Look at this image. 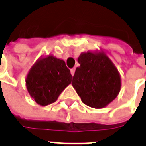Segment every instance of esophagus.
<instances>
[{
	"label": "esophagus",
	"instance_id": "esophagus-1",
	"mask_svg": "<svg viewBox=\"0 0 146 146\" xmlns=\"http://www.w3.org/2000/svg\"><path fill=\"white\" fill-rule=\"evenodd\" d=\"M75 71H76V69H75V68H73V69H71V70H70V73H71V75H72V76H74V75H75Z\"/></svg>",
	"mask_w": 146,
	"mask_h": 146
}]
</instances>
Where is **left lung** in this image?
Wrapping results in <instances>:
<instances>
[{
  "instance_id": "8db88e82",
  "label": "left lung",
  "mask_w": 146,
  "mask_h": 146,
  "mask_svg": "<svg viewBox=\"0 0 146 146\" xmlns=\"http://www.w3.org/2000/svg\"><path fill=\"white\" fill-rule=\"evenodd\" d=\"M77 60L81 65L73 76V87L86 105L105 108L117 98L121 89L118 69L101 49L83 52Z\"/></svg>"
}]
</instances>
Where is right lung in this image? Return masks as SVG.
Returning <instances> with one entry per match:
<instances>
[{
    "label": "right lung",
    "mask_w": 146,
    "mask_h": 146,
    "mask_svg": "<svg viewBox=\"0 0 146 146\" xmlns=\"http://www.w3.org/2000/svg\"><path fill=\"white\" fill-rule=\"evenodd\" d=\"M71 79L70 70L64 60L48 54L41 56L33 64L25 82L30 97L38 104L47 106L58 99Z\"/></svg>",
    "instance_id": "right-lung-1"
}]
</instances>
